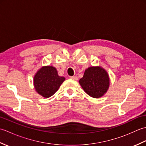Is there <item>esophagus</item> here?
<instances>
[{
  "label": "esophagus",
  "mask_w": 146,
  "mask_h": 146,
  "mask_svg": "<svg viewBox=\"0 0 146 146\" xmlns=\"http://www.w3.org/2000/svg\"><path fill=\"white\" fill-rule=\"evenodd\" d=\"M70 78L72 80H78V77H77L76 76H71Z\"/></svg>",
  "instance_id": "34e87169"
}]
</instances>
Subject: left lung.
Wrapping results in <instances>:
<instances>
[{
  "mask_svg": "<svg viewBox=\"0 0 146 146\" xmlns=\"http://www.w3.org/2000/svg\"><path fill=\"white\" fill-rule=\"evenodd\" d=\"M79 82L86 94L94 98L104 95L110 83L106 71L100 67L88 68Z\"/></svg>",
  "mask_w": 146,
  "mask_h": 146,
  "instance_id": "left-lung-1",
  "label": "left lung"
}]
</instances>
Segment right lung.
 Instances as JSON below:
<instances>
[{
  "label": "right lung",
  "mask_w": 146,
  "mask_h": 146,
  "mask_svg": "<svg viewBox=\"0 0 146 146\" xmlns=\"http://www.w3.org/2000/svg\"><path fill=\"white\" fill-rule=\"evenodd\" d=\"M65 78L58 75L56 69L52 66L41 68L34 78V84L36 92L45 98L55 94Z\"/></svg>",
  "instance_id": "right-lung-1"
}]
</instances>
